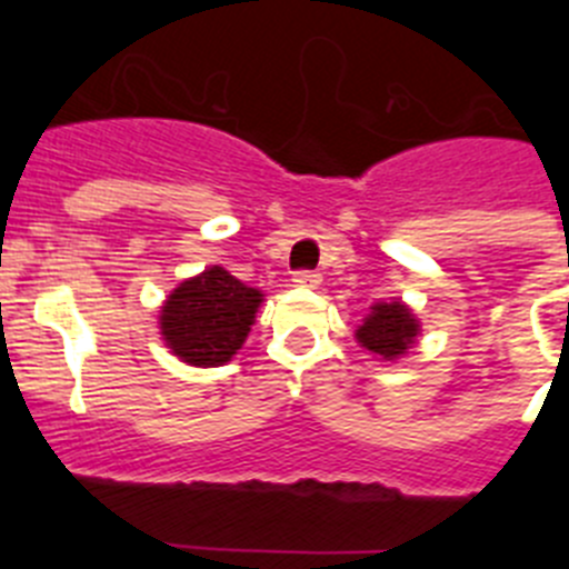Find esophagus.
<instances>
[{
	"instance_id": "34e87169",
	"label": "esophagus",
	"mask_w": 569,
	"mask_h": 569,
	"mask_svg": "<svg viewBox=\"0 0 569 569\" xmlns=\"http://www.w3.org/2000/svg\"><path fill=\"white\" fill-rule=\"evenodd\" d=\"M293 284L296 288L316 290L321 284V273H313V270H301V273L293 276Z\"/></svg>"
}]
</instances>
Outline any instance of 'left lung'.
I'll return each instance as SVG.
<instances>
[{"mask_svg": "<svg viewBox=\"0 0 569 569\" xmlns=\"http://www.w3.org/2000/svg\"><path fill=\"white\" fill-rule=\"evenodd\" d=\"M421 336V321L401 299L376 301L356 328V341L379 361H399Z\"/></svg>", "mask_w": 569, "mask_h": 569, "instance_id": "left-lung-1", "label": "left lung"}]
</instances>
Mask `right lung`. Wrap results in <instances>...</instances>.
Returning a JSON list of instances; mask_svg holds the SVG:
<instances>
[{
    "label": "right lung",
    "mask_w": 569,
    "mask_h": 569,
    "mask_svg": "<svg viewBox=\"0 0 569 569\" xmlns=\"http://www.w3.org/2000/svg\"><path fill=\"white\" fill-rule=\"evenodd\" d=\"M264 293L219 264L179 281L159 308V333L190 367H222L248 339Z\"/></svg>",
    "instance_id": "1"
}]
</instances>
